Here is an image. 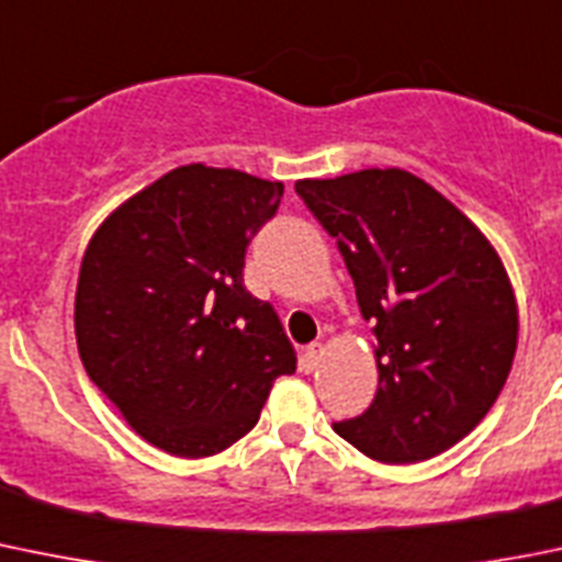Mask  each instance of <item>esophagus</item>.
<instances>
[{"instance_id": "obj_1", "label": "esophagus", "mask_w": 562, "mask_h": 562, "mask_svg": "<svg viewBox=\"0 0 562 562\" xmlns=\"http://www.w3.org/2000/svg\"><path fill=\"white\" fill-rule=\"evenodd\" d=\"M324 355V344L322 340H316V344H311L305 349V355H302V366H305V371H313L318 366V360H322Z\"/></svg>"}]
</instances>
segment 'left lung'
Here are the masks:
<instances>
[{
	"instance_id": "obj_1",
	"label": "left lung",
	"mask_w": 562,
	"mask_h": 562,
	"mask_svg": "<svg viewBox=\"0 0 562 562\" xmlns=\"http://www.w3.org/2000/svg\"><path fill=\"white\" fill-rule=\"evenodd\" d=\"M296 193L338 240L376 338L374 402L333 429L380 463L447 452L494 407L516 358L518 307L502 257L411 171L299 180Z\"/></svg>"
}]
</instances>
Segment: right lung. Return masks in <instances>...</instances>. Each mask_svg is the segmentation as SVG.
Segmentation results:
<instances>
[{
	"instance_id": "right-lung-1",
	"label": "right lung",
	"mask_w": 562,
	"mask_h": 562,
	"mask_svg": "<svg viewBox=\"0 0 562 562\" xmlns=\"http://www.w3.org/2000/svg\"><path fill=\"white\" fill-rule=\"evenodd\" d=\"M282 182L191 162L99 224L80 266L75 333L93 385L151 447L210 458L260 418L296 352L244 285L246 246Z\"/></svg>"
}]
</instances>
